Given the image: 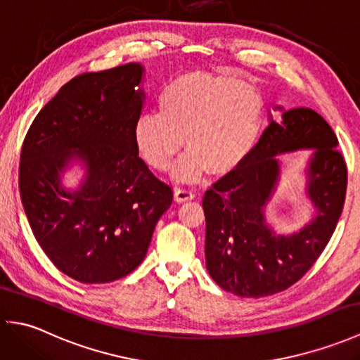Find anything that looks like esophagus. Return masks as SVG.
<instances>
[{"label": "esophagus", "instance_id": "1", "mask_svg": "<svg viewBox=\"0 0 360 360\" xmlns=\"http://www.w3.org/2000/svg\"><path fill=\"white\" fill-rule=\"evenodd\" d=\"M193 198H195L193 190H190L187 187L174 188V200L178 201V202H184V201H188V200H193Z\"/></svg>", "mask_w": 360, "mask_h": 360}]
</instances>
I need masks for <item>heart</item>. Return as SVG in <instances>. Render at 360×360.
<instances>
[{"label":"heart","instance_id":"heart-1","mask_svg":"<svg viewBox=\"0 0 360 360\" xmlns=\"http://www.w3.org/2000/svg\"><path fill=\"white\" fill-rule=\"evenodd\" d=\"M264 119V98L250 83L231 75L186 74L158 97V112L142 114L133 127L134 147L143 162L167 172L182 147L188 155L176 178L193 181L207 168L226 174L255 150Z\"/></svg>","mask_w":360,"mask_h":360}]
</instances>
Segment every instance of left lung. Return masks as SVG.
Here are the masks:
<instances>
[{
	"instance_id": "8db88e82",
	"label": "left lung",
	"mask_w": 360,
	"mask_h": 360,
	"mask_svg": "<svg viewBox=\"0 0 360 360\" xmlns=\"http://www.w3.org/2000/svg\"><path fill=\"white\" fill-rule=\"evenodd\" d=\"M316 148L309 193L318 217L298 234L275 236L261 210L278 177L274 155ZM348 170L328 122L311 108L283 111L271 119L255 150L233 172L219 178L202 198L205 264L219 288L259 298L292 286L326 248L339 223Z\"/></svg>"
}]
</instances>
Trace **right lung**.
<instances>
[{
  "label": "right lung",
  "mask_w": 360,
  "mask_h": 360,
  "mask_svg": "<svg viewBox=\"0 0 360 360\" xmlns=\"http://www.w3.org/2000/svg\"><path fill=\"white\" fill-rule=\"evenodd\" d=\"M141 79L137 63L77 75L43 106L22 142L18 186L29 226L52 264L80 283L133 272L173 201L170 184L134 147ZM72 155L86 160L89 176L70 194L58 173Z\"/></svg>",
  "instance_id": "right-lung-1"
}]
</instances>
